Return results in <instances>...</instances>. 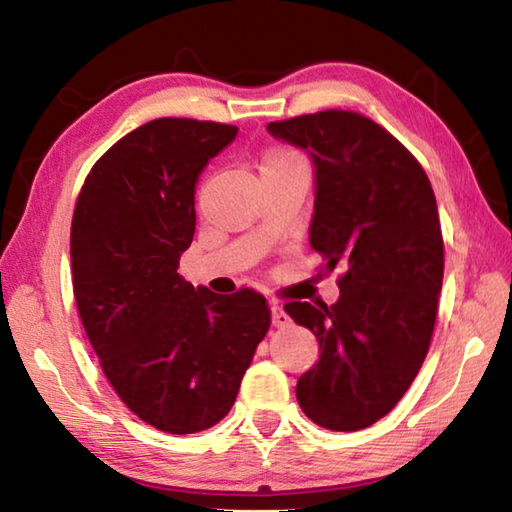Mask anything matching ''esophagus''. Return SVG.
I'll return each mask as SVG.
<instances>
[{"label": "esophagus", "instance_id": "esophagus-1", "mask_svg": "<svg viewBox=\"0 0 512 512\" xmlns=\"http://www.w3.org/2000/svg\"><path fill=\"white\" fill-rule=\"evenodd\" d=\"M271 320L275 327H287L291 323V318L287 311L282 309V305H271Z\"/></svg>", "mask_w": 512, "mask_h": 512}]
</instances>
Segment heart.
Listing matches in <instances>:
<instances>
[{
  "mask_svg": "<svg viewBox=\"0 0 512 512\" xmlns=\"http://www.w3.org/2000/svg\"><path fill=\"white\" fill-rule=\"evenodd\" d=\"M293 160H300L296 153L291 151H284V149H277V151H271L266 155V160L262 167H273V164H282V162H293Z\"/></svg>",
  "mask_w": 512,
  "mask_h": 512,
  "instance_id": "heart-1",
  "label": "heart"
}]
</instances>
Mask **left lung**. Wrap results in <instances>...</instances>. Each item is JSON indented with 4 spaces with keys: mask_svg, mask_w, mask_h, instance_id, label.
<instances>
[{
    "mask_svg": "<svg viewBox=\"0 0 512 512\" xmlns=\"http://www.w3.org/2000/svg\"><path fill=\"white\" fill-rule=\"evenodd\" d=\"M266 128L314 162L309 244L325 271L343 268L334 305H284L320 348L298 379V404L325 429H366L402 400L427 357L445 268L436 196L420 162L359 112Z\"/></svg>",
    "mask_w": 512,
    "mask_h": 512,
    "instance_id": "obj_1",
    "label": "left lung"
}]
</instances>
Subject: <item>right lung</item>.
Masks as SVG:
<instances>
[{"mask_svg": "<svg viewBox=\"0 0 512 512\" xmlns=\"http://www.w3.org/2000/svg\"><path fill=\"white\" fill-rule=\"evenodd\" d=\"M237 131L153 119L101 155L74 207V298L103 375L137 418L178 436L228 415L271 327L257 291L216 296L178 273L198 176Z\"/></svg>", "mask_w": 512, "mask_h": 512, "instance_id": "right-lung-1", "label": "right lung"}]
</instances>
